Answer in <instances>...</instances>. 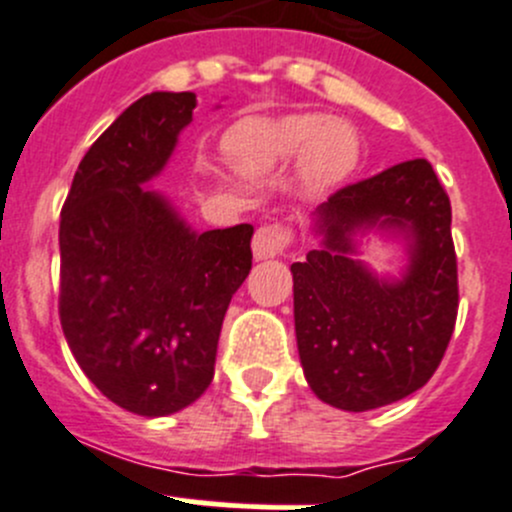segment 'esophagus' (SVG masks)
<instances>
[{
  "instance_id": "1",
  "label": "esophagus",
  "mask_w": 512,
  "mask_h": 512,
  "mask_svg": "<svg viewBox=\"0 0 512 512\" xmlns=\"http://www.w3.org/2000/svg\"><path fill=\"white\" fill-rule=\"evenodd\" d=\"M294 232L285 223H270L257 227L255 237H252V252L257 260H270V257H280L292 247Z\"/></svg>"
}]
</instances>
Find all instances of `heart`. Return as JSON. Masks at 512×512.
Here are the masks:
<instances>
[{
  "label": "heart",
  "mask_w": 512,
  "mask_h": 512,
  "mask_svg": "<svg viewBox=\"0 0 512 512\" xmlns=\"http://www.w3.org/2000/svg\"><path fill=\"white\" fill-rule=\"evenodd\" d=\"M227 156L240 170L257 173L299 158L309 188H329L354 170L359 138L349 123L299 113L285 118H252L230 131Z\"/></svg>",
  "instance_id": "heart-1"
}]
</instances>
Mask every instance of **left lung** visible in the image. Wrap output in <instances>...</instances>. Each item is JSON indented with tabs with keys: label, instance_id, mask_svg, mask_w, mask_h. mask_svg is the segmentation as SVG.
<instances>
[{
	"label": "left lung",
	"instance_id": "8db88e82",
	"mask_svg": "<svg viewBox=\"0 0 512 512\" xmlns=\"http://www.w3.org/2000/svg\"><path fill=\"white\" fill-rule=\"evenodd\" d=\"M322 247L292 265L294 332L314 394L369 411L421 389L441 364L458 317L451 200L426 158L344 185L314 213ZM381 226L410 242L401 281L352 261L354 231Z\"/></svg>",
	"mask_w": 512,
	"mask_h": 512
}]
</instances>
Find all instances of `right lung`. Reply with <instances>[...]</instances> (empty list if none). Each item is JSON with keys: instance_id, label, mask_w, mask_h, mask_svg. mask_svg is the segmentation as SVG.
I'll use <instances>...</instances> for the list:
<instances>
[{"instance_id": "right-lung-1", "label": "right lung", "mask_w": 512, "mask_h": 512, "mask_svg": "<svg viewBox=\"0 0 512 512\" xmlns=\"http://www.w3.org/2000/svg\"><path fill=\"white\" fill-rule=\"evenodd\" d=\"M195 94L156 91L89 148L61 208L59 319L106 399L168 416L215 374L220 327L252 270V225L193 232L143 183L193 121Z\"/></svg>"}]
</instances>
